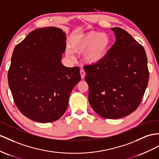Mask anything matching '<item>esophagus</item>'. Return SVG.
<instances>
[{
    "instance_id": "34e87169",
    "label": "esophagus",
    "mask_w": 159,
    "mask_h": 159,
    "mask_svg": "<svg viewBox=\"0 0 159 159\" xmlns=\"http://www.w3.org/2000/svg\"><path fill=\"white\" fill-rule=\"evenodd\" d=\"M80 76H81V78L84 79L85 75H86V72H85V71L83 70V69H80Z\"/></svg>"
}]
</instances>
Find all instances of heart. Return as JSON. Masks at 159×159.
I'll return each mask as SVG.
<instances>
[{
    "instance_id": "1",
    "label": "heart",
    "mask_w": 159,
    "mask_h": 159,
    "mask_svg": "<svg viewBox=\"0 0 159 159\" xmlns=\"http://www.w3.org/2000/svg\"><path fill=\"white\" fill-rule=\"evenodd\" d=\"M110 46V38L104 33L90 31L76 36L70 40V48L75 52H84L83 58L89 64H96L102 60L106 56ZM66 54L73 58L72 52L68 49Z\"/></svg>"
}]
</instances>
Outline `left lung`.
<instances>
[{
  "label": "left lung",
  "instance_id": "1",
  "mask_svg": "<svg viewBox=\"0 0 159 159\" xmlns=\"http://www.w3.org/2000/svg\"><path fill=\"white\" fill-rule=\"evenodd\" d=\"M111 30L116 41L102 60L85 65L84 78L93 110L104 118L118 119L139 106L149 71L144 47L123 29Z\"/></svg>",
  "mask_w": 159,
  "mask_h": 159
}]
</instances>
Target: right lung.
<instances>
[{
    "label": "right lung",
    "mask_w": 159,
    "mask_h": 159,
    "mask_svg": "<svg viewBox=\"0 0 159 159\" xmlns=\"http://www.w3.org/2000/svg\"><path fill=\"white\" fill-rule=\"evenodd\" d=\"M59 28L37 29L15 46L8 82L15 105L27 118L55 121L66 111L69 97L80 80L79 67L61 63L66 35Z\"/></svg>",
    "instance_id": "1"
}]
</instances>
